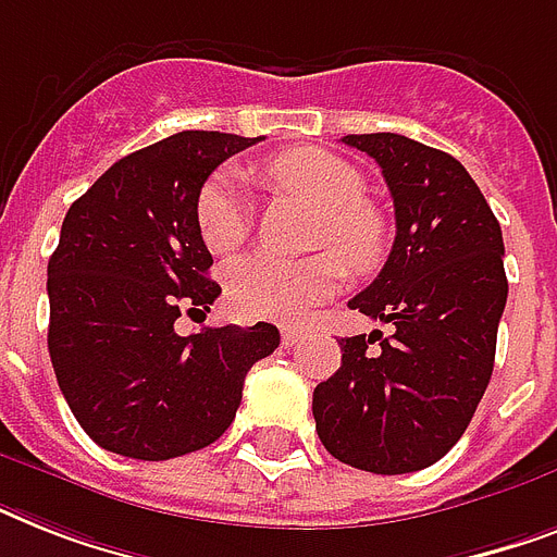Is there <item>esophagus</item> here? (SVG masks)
Masks as SVG:
<instances>
[{
	"instance_id": "1",
	"label": "esophagus",
	"mask_w": 557,
	"mask_h": 557,
	"mask_svg": "<svg viewBox=\"0 0 557 557\" xmlns=\"http://www.w3.org/2000/svg\"><path fill=\"white\" fill-rule=\"evenodd\" d=\"M280 338H283V347H295V344H300V338H304V330H295V326H283Z\"/></svg>"
}]
</instances>
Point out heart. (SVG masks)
<instances>
[{"instance_id": "obj_1", "label": "heart", "mask_w": 557, "mask_h": 557, "mask_svg": "<svg viewBox=\"0 0 557 557\" xmlns=\"http://www.w3.org/2000/svg\"><path fill=\"white\" fill-rule=\"evenodd\" d=\"M265 173L280 190L295 193L321 210L314 248L326 253L300 262L277 260L269 253L239 257L225 271L227 304L245 318L295 323L304 321L312 306L338 292L344 283L341 259L358 274L379 265L384 257V225L367 208L361 170L341 156L318 147H297L274 156ZM193 219L210 253H231L243 245L251 210L234 170H216L205 178L193 201Z\"/></svg>"}]
</instances>
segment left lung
Listing matches in <instances>:
<instances>
[{
  "label": "left lung",
  "mask_w": 557,
  "mask_h": 557,
  "mask_svg": "<svg viewBox=\"0 0 557 557\" xmlns=\"http://www.w3.org/2000/svg\"><path fill=\"white\" fill-rule=\"evenodd\" d=\"M341 141L379 161L396 208L384 269L349 300L393 335L341 338L338 372L314 387V428L347 466L410 474L457 445L492 379L509 295L500 222L448 152L396 133Z\"/></svg>",
  "instance_id": "left-lung-1"
}]
</instances>
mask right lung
<instances>
[{
  "instance_id": "1",
  "label": "right lung",
  "mask_w": 557,
  "mask_h": 557,
  "mask_svg": "<svg viewBox=\"0 0 557 557\" xmlns=\"http://www.w3.org/2000/svg\"><path fill=\"white\" fill-rule=\"evenodd\" d=\"M262 138L185 129L115 161L74 201L48 260V356L81 428L121 457L173 459L231 428L277 326L178 335L219 283L193 219L205 178Z\"/></svg>"
}]
</instances>
